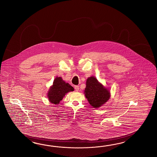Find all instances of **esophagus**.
<instances>
[{"mask_svg": "<svg viewBox=\"0 0 157 157\" xmlns=\"http://www.w3.org/2000/svg\"><path fill=\"white\" fill-rule=\"evenodd\" d=\"M74 88H75V91H79V86H74Z\"/></svg>", "mask_w": 157, "mask_h": 157, "instance_id": "34e87169", "label": "esophagus"}]
</instances>
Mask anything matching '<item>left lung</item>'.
Listing matches in <instances>:
<instances>
[{
    "mask_svg": "<svg viewBox=\"0 0 157 157\" xmlns=\"http://www.w3.org/2000/svg\"><path fill=\"white\" fill-rule=\"evenodd\" d=\"M84 94L89 103L94 108L102 106L110 98L109 90L94 77H89L87 79Z\"/></svg>",
    "mask_w": 157,
    "mask_h": 157,
    "instance_id": "left-lung-1",
    "label": "left lung"
}]
</instances>
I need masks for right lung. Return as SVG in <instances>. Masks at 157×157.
<instances>
[{"instance_id": "obj_1", "label": "right lung", "mask_w": 157, "mask_h": 157, "mask_svg": "<svg viewBox=\"0 0 157 157\" xmlns=\"http://www.w3.org/2000/svg\"><path fill=\"white\" fill-rule=\"evenodd\" d=\"M73 91L74 88L71 85L66 83L61 77H57L54 80L53 86L50 87L48 97L52 103L58 104L66 94Z\"/></svg>"}]
</instances>
